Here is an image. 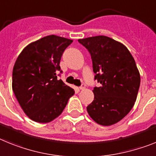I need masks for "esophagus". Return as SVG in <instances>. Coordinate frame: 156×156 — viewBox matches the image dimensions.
<instances>
[{"label":"esophagus","mask_w":156,"mask_h":156,"mask_svg":"<svg viewBox=\"0 0 156 156\" xmlns=\"http://www.w3.org/2000/svg\"><path fill=\"white\" fill-rule=\"evenodd\" d=\"M85 88H86V85H85V84H84V83H82V86H81L79 87V89H82H82H85Z\"/></svg>","instance_id":"34e87169"}]
</instances>
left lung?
Masks as SVG:
<instances>
[{
	"label": "left lung",
	"mask_w": 156,
	"mask_h": 156,
	"mask_svg": "<svg viewBox=\"0 0 156 156\" xmlns=\"http://www.w3.org/2000/svg\"><path fill=\"white\" fill-rule=\"evenodd\" d=\"M93 62L94 100L86 109L89 116L102 126L118 122L130 112L140 87V77L128 48L106 36L79 39Z\"/></svg>",
	"instance_id": "left-lung-1"
}]
</instances>
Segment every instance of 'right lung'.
Returning <instances> with one entry per match:
<instances>
[{"instance_id":"right-lung-1","label":"right lung","mask_w":156,"mask_h":156,"mask_svg":"<svg viewBox=\"0 0 156 156\" xmlns=\"http://www.w3.org/2000/svg\"><path fill=\"white\" fill-rule=\"evenodd\" d=\"M72 40L49 35L28 44L16 59L12 90L25 114L33 121L47 123L63 112L74 89L61 79L59 63Z\"/></svg>"}]
</instances>
